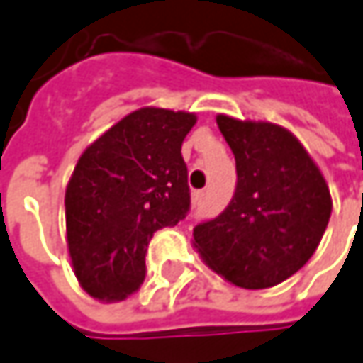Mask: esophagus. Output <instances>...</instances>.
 <instances>
[{
	"mask_svg": "<svg viewBox=\"0 0 363 363\" xmlns=\"http://www.w3.org/2000/svg\"><path fill=\"white\" fill-rule=\"evenodd\" d=\"M205 195H207L205 191H195V193H193V205H195V207H201V205L205 203Z\"/></svg>",
	"mask_w": 363,
	"mask_h": 363,
	"instance_id": "34e87169",
	"label": "esophagus"
}]
</instances>
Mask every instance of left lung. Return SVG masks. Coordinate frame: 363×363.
<instances>
[{"label":"left lung","mask_w":363,"mask_h":363,"mask_svg":"<svg viewBox=\"0 0 363 363\" xmlns=\"http://www.w3.org/2000/svg\"><path fill=\"white\" fill-rule=\"evenodd\" d=\"M235 156V193L215 219L193 229L205 264L242 289H268L315 254L331 217L321 170L274 123L217 116Z\"/></svg>","instance_id":"1"}]
</instances>
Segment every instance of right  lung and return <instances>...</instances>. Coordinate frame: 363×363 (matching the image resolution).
<instances>
[{
	"label": "right lung",
	"instance_id": "obj_1",
	"mask_svg": "<svg viewBox=\"0 0 363 363\" xmlns=\"http://www.w3.org/2000/svg\"><path fill=\"white\" fill-rule=\"evenodd\" d=\"M197 118L144 107L95 140L74 166L67 195V242L81 286L123 301L146 276L152 235L191 209L182 140Z\"/></svg>",
	"mask_w": 363,
	"mask_h": 363
}]
</instances>
